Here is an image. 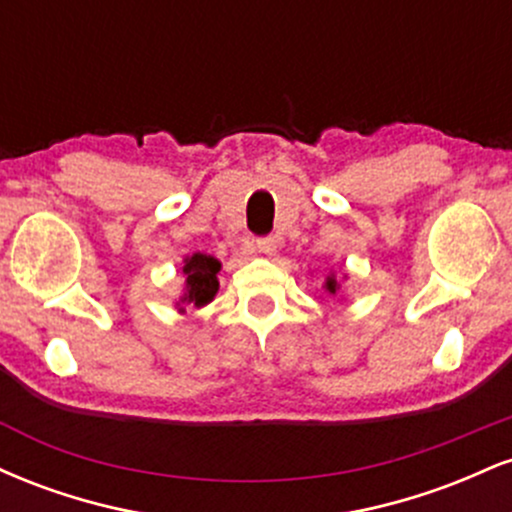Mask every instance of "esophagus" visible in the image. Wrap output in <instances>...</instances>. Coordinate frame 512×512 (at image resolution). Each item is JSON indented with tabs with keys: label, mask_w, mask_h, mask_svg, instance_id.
<instances>
[{
	"label": "esophagus",
	"mask_w": 512,
	"mask_h": 512,
	"mask_svg": "<svg viewBox=\"0 0 512 512\" xmlns=\"http://www.w3.org/2000/svg\"><path fill=\"white\" fill-rule=\"evenodd\" d=\"M252 248L257 252H264V255H274L276 252V238L267 236V238H255L252 240Z\"/></svg>",
	"instance_id": "34e87169"
}]
</instances>
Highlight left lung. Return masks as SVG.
I'll use <instances>...</instances> for the list:
<instances>
[{"mask_svg": "<svg viewBox=\"0 0 512 512\" xmlns=\"http://www.w3.org/2000/svg\"><path fill=\"white\" fill-rule=\"evenodd\" d=\"M327 291H330V293L337 291V281H334V279H327Z\"/></svg>", "mask_w": 512, "mask_h": 512, "instance_id": "1", "label": "left lung"}]
</instances>
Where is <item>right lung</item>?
I'll return each mask as SVG.
<instances>
[{"mask_svg": "<svg viewBox=\"0 0 512 512\" xmlns=\"http://www.w3.org/2000/svg\"><path fill=\"white\" fill-rule=\"evenodd\" d=\"M221 264L214 260L211 255H192L190 260L185 262L182 272L187 274L185 279V296H182V303H195V305H207L211 298H214L216 289H219V274Z\"/></svg>", "mask_w": 512, "mask_h": 512, "instance_id": "1", "label": "right lung"}]
</instances>
